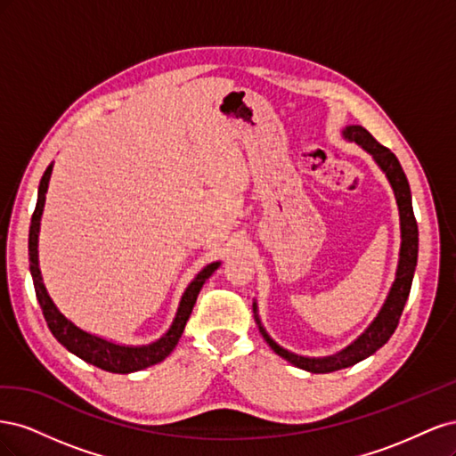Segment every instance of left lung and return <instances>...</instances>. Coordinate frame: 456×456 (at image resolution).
<instances>
[{"instance_id": "left-lung-1", "label": "left lung", "mask_w": 456, "mask_h": 456, "mask_svg": "<svg viewBox=\"0 0 456 456\" xmlns=\"http://www.w3.org/2000/svg\"><path fill=\"white\" fill-rule=\"evenodd\" d=\"M342 136L350 142H355L362 146L367 154L375 159V163L380 167V171L388 178V183L394 190L397 211H399V232H402V245H399V260L395 268V280L390 287L388 297H386L384 305L380 306L375 320L369 323V327L363 333L357 337L354 342H350L346 348L333 355H323V357H308V355H298L295 352H289L283 346H280L268 333L265 325H262L258 317V306L256 300L253 302V312H255V322L258 325L260 335L265 337L268 346L278 354L283 360H287L291 365L305 369L308 372H333L338 369H346L355 363H360L365 357L375 354L379 348H382L386 342L390 340L394 330L399 323V317L405 308V302L409 298L412 275H415L417 268V256H419V226L415 220V213H412V201H411V188L407 183V176L399 165L397 158L392 151L382 146L372 139V134L362 127V126H346L342 129Z\"/></svg>"}]
</instances>
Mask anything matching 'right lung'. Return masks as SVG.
I'll list each match as a JSON object with an SVG mask.
<instances>
[{
  "mask_svg": "<svg viewBox=\"0 0 456 456\" xmlns=\"http://www.w3.org/2000/svg\"><path fill=\"white\" fill-rule=\"evenodd\" d=\"M53 165L54 163L49 165L39 181L37 203H36V211L32 215L30 236H28V260H30V273L34 280L36 297H37L41 312H44V317L47 322V327L51 329L53 337L57 338L68 352L77 355L79 360H84V362L99 367L102 370H108V372H119V375H129V372L142 370L150 365H156V363L163 362L165 357H167L175 350L178 338H181V335L184 333L186 322L190 320L191 310H194V305H196L201 287L207 280L211 278L213 272L220 266V260L211 262V265L201 268L200 273H196V278L190 281L186 291L183 293L181 302H178L175 320H173L171 327L167 329V333L154 342L142 344V346H129V344H119L114 340H108L104 337L93 335V333H89V330L77 327L72 320H68V317L57 308V305H54L53 298L49 297L47 287L44 283V275H41V270H39V251H37L39 226H41V215H44V207H45V194H47L49 181H51Z\"/></svg>",
  "mask_w": 456,
  "mask_h": 456,
  "instance_id": "1",
  "label": "right lung"
}]
</instances>
